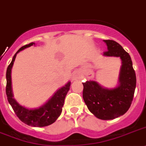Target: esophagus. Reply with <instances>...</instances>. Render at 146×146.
<instances>
[{
	"label": "esophagus",
	"instance_id": "esophagus-1",
	"mask_svg": "<svg viewBox=\"0 0 146 146\" xmlns=\"http://www.w3.org/2000/svg\"><path fill=\"white\" fill-rule=\"evenodd\" d=\"M76 75H74V76H73V79H76Z\"/></svg>",
	"mask_w": 146,
	"mask_h": 146
}]
</instances>
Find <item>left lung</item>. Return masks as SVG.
<instances>
[{
	"label": "left lung",
	"instance_id": "1",
	"mask_svg": "<svg viewBox=\"0 0 146 146\" xmlns=\"http://www.w3.org/2000/svg\"><path fill=\"white\" fill-rule=\"evenodd\" d=\"M108 50L107 56L119 57L122 62L119 85L114 89H105L94 81L82 83L83 99L89 111L97 118L113 119L125 114L133 101L136 88L135 71L131 56L119 44L113 40H104Z\"/></svg>",
	"mask_w": 146,
	"mask_h": 146
}]
</instances>
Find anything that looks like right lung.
<instances>
[{
    "mask_svg": "<svg viewBox=\"0 0 146 146\" xmlns=\"http://www.w3.org/2000/svg\"><path fill=\"white\" fill-rule=\"evenodd\" d=\"M35 43L32 42L29 44L24 45L18 50V52L13 56L11 63L8 66L7 70V86H6V94L7 100L13 108L17 117L21 122L28 125L33 127H44L52 124L58 119L62 111V107L64 102V99L67 92L70 90V82H68L66 85L57 90L51 99L44 105L42 107L34 110H29L21 106L13 98L11 87V70L13 65L18 52L22 50L33 46Z\"/></svg>",
    "mask_w": 146,
    "mask_h": 146,
    "instance_id": "obj_1",
    "label": "right lung"
}]
</instances>
